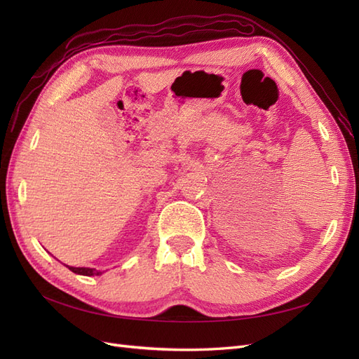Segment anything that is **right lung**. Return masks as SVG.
Returning a JSON list of instances; mask_svg holds the SVG:
<instances>
[{"label":"right lung","mask_w":359,"mask_h":359,"mask_svg":"<svg viewBox=\"0 0 359 359\" xmlns=\"http://www.w3.org/2000/svg\"><path fill=\"white\" fill-rule=\"evenodd\" d=\"M70 271H73L74 274H81V276H99L102 274V271H97L94 268H74V266H69Z\"/></svg>","instance_id":"obj_1"}]
</instances>
